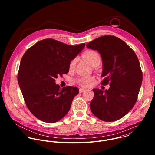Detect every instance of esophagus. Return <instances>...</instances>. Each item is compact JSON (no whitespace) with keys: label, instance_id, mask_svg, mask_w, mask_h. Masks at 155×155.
<instances>
[{"label":"esophagus","instance_id":"esophagus-1","mask_svg":"<svg viewBox=\"0 0 155 155\" xmlns=\"http://www.w3.org/2000/svg\"><path fill=\"white\" fill-rule=\"evenodd\" d=\"M85 91V89L84 88H80L79 89V92H84Z\"/></svg>","mask_w":155,"mask_h":155}]
</instances>
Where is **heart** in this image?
<instances>
[{
	"label": "heart",
	"mask_w": 155,
	"mask_h": 155,
	"mask_svg": "<svg viewBox=\"0 0 155 155\" xmlns=\"http://www.w3.org/2000/svg\"><path fill=\"white\" fill-rule=\"evenodd\" d=\"M82 56H83V58L85 60H87L92 66L94 67L100 63V61H101L100 57L99 54L95 51H92V50L87 51L83 54ZM76 62H77L76 58H73L70 62L69 68L70 70H73L75 67ZM94 78L92 76H81L78 77L75 79V82L76 83H77L81 86L87 87L89 85L91 82H92L94 80Z\"/></svg>",
	"instance_id": "b5f03b06"
}]
</instances>
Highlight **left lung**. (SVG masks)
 <instances>
[{"label": "left lung", "instance_id": "left-lung-1", "mask_svg": "<svg viewBox=\"0 0 155 155\" xmlns=\"http://www.w3.org/2000/svg\"><path fill=\"white\" fill-rule=\"evenodd\" d=\"M87 46L101 55L103 68L101 84H109L103 91L93 89L90 103L92 113L105 122H113L125 116L135 105L143 80L139 60L133 49L120 39L111 35L99 37Z\"/></svg>", "mask_w": 155, "mask_h": 155}]
</instances>
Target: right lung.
Returning <instances> with one entry per match:
<instances>
[{
  "label": "right lung",
  "instance_id": "right-lung-1",
  "mask_svg": "<svg viewBox=\"0 0 155 155\" xmlns=\"http://www.w3.org/2000/svg\"><path fill=\"white\" fill-rule=\"evenodd\" d=\"M85 44L71 46L52 39L33 45L22 56L18 82L24 101L38 119L54 123L70 110L79 89L67 86L62 89L55 79L67 74L70 62L83 49Z\"/></svg>",
  "mask_w": 155,
  "mask_h": 155
}]
</instances>
